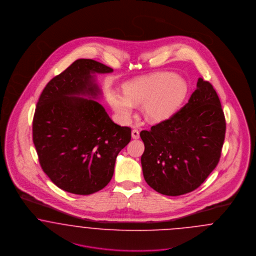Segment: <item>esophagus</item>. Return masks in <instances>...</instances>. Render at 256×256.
Returning <instances> with one entry per match:
<instances>
[{"label":"esophagus","mask_w":256,"mask_h":256,"mask_svg":"<svg viewBox=\"0 0 256 256\" xmlns=\"http://www.w3.org/2000/svg\"><path fill=\"white\" fill-rule=\"evenodd\" d=\"M132 137L134 139H138V138H139V130H136V128L132 130Z\"/></svg>","instance_id":"34e87169"}]
</instances>
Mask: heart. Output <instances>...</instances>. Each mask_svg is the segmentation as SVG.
Listing matches in <instances>:
<instances>
[{
    "mask_svg": "<svg viewBox=\"0 0 256 256\" xmlns=\"http://www.w3.org/2000/svg\"><path fill=\"white\" fill-rule=\"evenodd\" d=\"M124 94L112 92L108 96L110 106L122 119L130 118L134 104H143L148 121L163 122L180 110L188 94V86L174 74L160 73L126 84Z\"/></svg>",
    "mask_w": 256,
    "mask_h": 256,
    "instance_id": "obj_1",
    "label": "heart"
}]
</instances>
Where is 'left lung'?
Here are the masks:
<instances>
[{
	"instance_id": "left-lung-1",
	"label": "left lung",
	"mask_w": 256,
	"mask_h": 256,
	"mask_svg": "<svg viewBox=\"0 0 256 256\" xmlns=\"http://www.w3.org/2000/svg\"><path fill=\"white\" fill-rule=\"evenodd\" d=\"M224 134L219 97L212 84L200 78L182 110L140 132L145 145L141 164L146 182L162 195L194 191L218 165Z\"/></svg>"
}]
</instances>
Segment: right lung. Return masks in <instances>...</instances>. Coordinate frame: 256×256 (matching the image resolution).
Wrapping results in <instances>:
<instances>
[{
	"label": "right lung",
	"instance_id": "obj_1",
	"mask_svg": "<svg viewBox=\"0 0 256 256\" xmlns=\"http://www.w3.org/2000/svg\"><path fill=\"white\" fill-rule=\"evenodd\" d=\"M113 69L78 60L52 78L37 102L32 140L39 163L62 190L90 195L110 183L115 161L132 139V130L113 122L98 102L95 74Z\"/></svg>",
	"mask_w": 256,
	"mask_h": 256
}]
</instances>
